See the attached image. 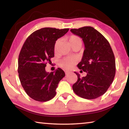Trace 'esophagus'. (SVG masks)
Returning a JSON list of instances; mask_svg holds the SVG:
<instances>
[{"mask_svg":"<svg viewBox=\"0 0 129 129\" xmlns=\"http://www.w3.org/2000/svg\"><path fill=\"white\" fill-rule=\"evenodd\" d=\"M65 74H66V75H68V74H69L71 72H70L69 71H65Z\"/></svg>","mask_w":129,"mask_h":129,"instance_id":"obj_1","label":"esophagus"}]
</instances>
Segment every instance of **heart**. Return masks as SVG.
<instances>
[{"label":"heart","instance_id":"obj_1","mask_svg":"<svg viewBox=\"0 0 129 129\" xmlns=\"http://www.w3.org/2000/svg\"><path fill=\"white\" fill-rule=\"evenodd\" d=\"M68 41L72 47H73L74 45L77 44L81 45L82 43L81 39L78 36L76 35H72L69 36L68 38ZM58 43H59V41L57 40L55 42V44H54V48L55 51L57 48ZM76 62V60L74 58L65 57L60 61L59 65L60 66L65 69H70L75 65Z\"/></svg>","mask_w":129,"mask_h":129}]
</instances>
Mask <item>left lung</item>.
Returning <instances> with one entry per match:
<instances>
[{
    "instance_id": "8db88e82",
    "label": "left lung",
    "mask_w": 129,
    "mask_h": 129,
    "mask_svg": "<svg viewBox=\"0 0 129 129\" xmlns=\"http://www.w3.org/2000/svg\"><path fill=\"white\" fill-rule=\"evenodd\" d=\"M71 32L80 36L85 45L81 62L77 67L87 73L85 77L75 72L78 80L72 88L83 99L91 100L106 92L115 75V61L110 44L100 32L91 27L71 29Z\"/></svg>"
}]
</instances>
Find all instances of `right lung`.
Instances as JSON below:
<instances>
[{
  "label": "right lung",
  "mask_w": 129,
  "mask_h": 129,
  "mask_svg": "<svg viewBox=\"0 0 129 129\" xmlns=\"http://www.w3.org/2000/svg\"><path fill=\"white\" fill-rule=\"evenodd\" d=\"M69 28H43L33 32L21 48L18 59V73L26 93L36 101L45 102L55 96L56 90L65 74L61 68L47 72V62L54 57V44Z\"/></svg>",
  "instance_id": "obj_1"
}]
</instances>
